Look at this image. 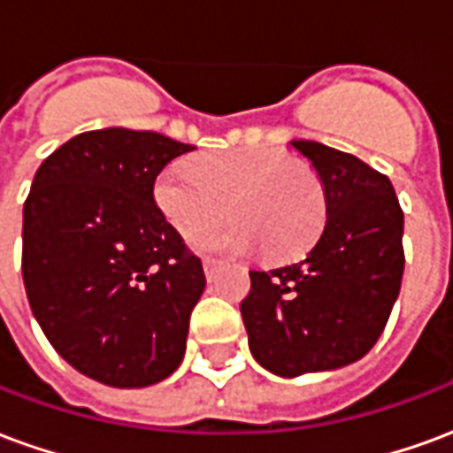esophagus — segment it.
<instances>
[{
  "label": "esophagus",
  "instance_id": "esophagus-1",
  "mask_svg": "<svg viewBox=\"0 0 453 453\" xmlns=\"http://www.w3.org/2000/svg\"><path fill=\"white\" fill-rule=\"evenodd\" d=\"M218 266H220V262L213 259V257H206V259H203V272H206L208 279H213V274L218 272Z\"/></svg>",
  "mask_w": 453,
  "mask_h": 453
}]
</instances>
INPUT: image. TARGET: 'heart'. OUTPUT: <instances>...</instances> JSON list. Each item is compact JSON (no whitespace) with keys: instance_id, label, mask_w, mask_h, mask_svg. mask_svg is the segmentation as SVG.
Segmentation results:
<instances>
[{"instance_id":"obj_1","label":"heart","mask_w":453,"mask_h":453,"mask_svg":"<svg viewBox=\"0 0 453 453\" xmlns=\"http://www.w3.org/2000/svg\"><path fill=\"white\" fill-rule=\"evenodd\" d=\"M155 203L184 237H198L230 213L237 223L208 235V250L291 259L313 242L325 220V188L311 165L281 150L213 152L169 165L155 181Z\"/></svg>"}]
</instances>
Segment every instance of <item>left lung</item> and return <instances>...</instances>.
I'll return each instance as SVG.
<instances>
[{
    "mask_svg": "<svg viewBox=\"0 0 453 453\" xmlns=\"http://www.w3.org/2000/svg\"><path fill=\"white\" fill-rule=\"evenodd\" d=\"M291 145L323 181L327 220L301 262L250 272L240 303L252 357L284 379L361 359L388 323L405 266L390 179L323 142Z\"/></svg>",
    "mask_w": 453,
    "mask_h": 453,
    "instance_id": "8db88e82",
    "label": "left lung"
}]
</instances>
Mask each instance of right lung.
I'll use <instances>...</instances> for the list:
<instances>
[{
  "instance_id": "obj_1",
  "label": "right lung",
  "mask_w": 453,
  "mask_h": 453,
  "mask_svg": "<svg viewBox=\"0 0 453 453\" xmlns=\"http://www.w3.org/2000/svg\"><path fill=\"white\" fill-rule=\"evenodd\" d=\"M194 145L152 130L80 133L48 155L24 203L21 272L48 342L113 388L174 373L203 266L155 203V179Z\"/></svg>"
}]
</instances>
